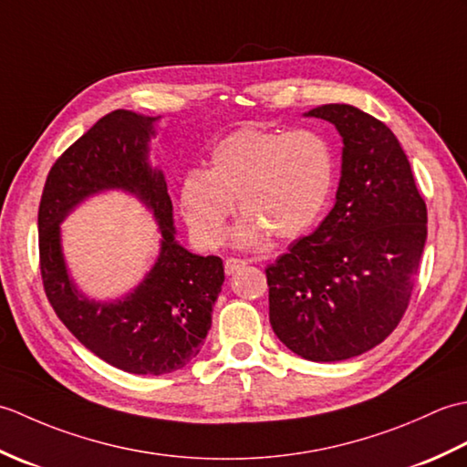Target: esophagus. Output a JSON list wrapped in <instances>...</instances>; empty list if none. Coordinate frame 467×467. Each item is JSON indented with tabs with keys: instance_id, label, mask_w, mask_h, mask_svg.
I'll return each mask as SVG.
<instances>
[{
	"instance_id": "1",
	"label": "esophagus",
	"mask_w": 467,
	"mask_h": 467,
	"mask_svg": "<svg viewBox=\"0 0 467 467\" xmlns=\"http://www.w3.org/2000/svg\"><path fill=\"white\" fill-rule=\"evenodd\" d=\"M249 265V261H244V259H234V256H231V259H226L224 261V273L226 275H234V273H239L243 266H246Z\"/></svg>"
}]
</instances>
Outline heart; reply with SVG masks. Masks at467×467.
I'll use <instances>...</instances> for the list:
<instances>
[{
  "instance_id": "1",
  "label": "heart",
  "mask_w": 467,
  "mask_h": 467,
  "mask_svg": "<svg viewBox=\"0 0 467 467\" xmlns=\"http://www.w3.org/2000/svg\"><path fill=\"white\" fill-rule=\"evenodd\" d=\"M335 150L315 130H266L249 126L218 142L208 171L182 176L178 204L202 246L224 241L234 201L244 214L233 241L243 249L295 239L325 211L335 184Z\"/></svg>"
}]
</instances>
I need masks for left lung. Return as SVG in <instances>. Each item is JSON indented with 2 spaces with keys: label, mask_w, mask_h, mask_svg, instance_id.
Listing matches in <instances>:
<instances>
[{
  "label": "left lung",
  "mask_w": 467,
  "mask_h": 467,
  "mask_svg": "<svg viewBox=\"0 0 467 467\" xmlns=\"http://www.w3.org/2000/svg\"><path fill=\"white\" fill-rule=\"evenodd\" d=\"M305 116L341 134V181L319 228L266 266L269 321L293 353L331 363L373 349L400 325L428 239V208L381 120L349 104Z\"/></svg>",
  "instance_id": "1"
}]
</instances>
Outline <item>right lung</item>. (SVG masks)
Returning <instances> with one entry per match:
<instances>
[{"label": "right lung", "instance_id": "add662e5", "mask_svg": "<svg viewBox=\"0 0 467 467\" xmlns=\"http://www.w3.org/2000/svg\"><path fill=\"white\" fill-rule=\"evenodd\" d=\"M158 118L130 110L100 118L52 166L37 213L39 269L59 321L102 361L134 375L172 373L198 355L224 283L218 256L192 254L176 243L164 174L148 164ZM104 190L140 197L163 236L151 273L116 302H94L77 291L58 234V224L78 203Z\"/></svg>", "mask_w": 467, "mask_h": 467}]
</instances>
